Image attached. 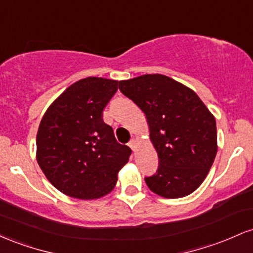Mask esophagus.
<instances>
[{"label": "esophagus", "instance_id": "esophagus-1", "mask_svg": "<svg viewBox=\"0 0 253 253\" xmlns=\"http://www.w3.org/2000/svg\"><path fill=\"white\" fill-rule=\"evenodd\" d=\"M128 146H129L130 149H132L133 151H135V149H136V140H135V139H132V140L129 141Z\"/></svg>", "mask_w": 253, "mask_h": 253}]
</instances>
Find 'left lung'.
<instances>
[{"mask_svg": "<svg viewBox=\"0 0 253 253\" xmlns=\"http://www.w3.org/2000/svg\"><path fill=\"white\" fill-rule=\"evenodd\" d=\"M119 89L145 113L158 153L156 173L145 177L153 193L178 199L195 191L216 156V124L193 90L164 75L121 81Z\"/></svg>", "mask_w": 253, "mask_h": 253, "instance_id": "1", "label": "left lung"}]
</instances>
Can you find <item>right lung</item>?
<instances>
[{
  "mask_svg": "<svg viewBox=\"0 0 253 253\" xmlns=\"http://www.w3.org/2000/svg\"><path fill=\"white\" fill-rule=\"evenodd\" d=\"M118 81L86 77L69 86L46 110L37 134V161L53 187L82 200L113 190L132 150L119 144L103 121Z\"/></svg>",
  "mask_w": 253,
  "mask_h": 253,
  "instance_id": "add662e5",
  "label": "right lung"
}]
</instances>
